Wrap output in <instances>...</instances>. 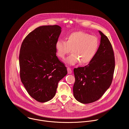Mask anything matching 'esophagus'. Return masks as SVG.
<instances>
[{
    "instance_id": "esophagus-1",
    "label": "esophagus",
    "mask_w": 129,
    "mask_h": 129,
    "mask_svg": "<svg viewBox=\"0 0 129 129\" xmlns=\"http://www.w3.org/2000/svg\"><path fill=\"white\" fill-rule=\"evenodd\" d=\"M67 72L68 74H71L72 73V70L71 69V68H70L69 67L67 68Z\"/></svg>"
}]
</instances>
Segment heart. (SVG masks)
Listing matches in <instances>:
<instances>
[{
  "instance_id": "b5f03b06",
  "label": "heart",
  "mask_w": 129,
  "mask_h": 129,
  "mask_svg": "<svg viewBox=\"0 0 129 129\" xmlns=\"http://www.w3.org/2000/svg\"><path fill=\"white\" fill-rule=\"evenodd\" d=\"M99 46V40L95 36L79 31L69 34L66 41L58 40L55 44L57 56L64 59L71 49L72 54L65 62L69 65H75L79 62L87 64L94 58Z\"/></svg>"
}]
</instances>
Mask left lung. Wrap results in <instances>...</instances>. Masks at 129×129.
I'll return each mask as SVG.
<instances>
[{
  "label": "left lung",
  "instance_id": "8db88e82",
  "mask_svg": "<svg viewBox=\"0 0 129 129\" xmlns=\"http://www.w3.org/2000/svg\"><path fill=\"white\" fill-rule=\"evenodd\" d=\"M101 43L94 58L87 65L75 68V98L83 104L99 100L111 85L115 68L112 45L107 37L99 30Z\"/></svg>",
  "mask_w": 129,
  "mask_h": 129
}]
</instances>
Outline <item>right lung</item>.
Wrapping results in <instances>:
<instances>
[{"label":"right lung","instance_id":"right-lung-1","mask_svg":"<svg viewBox=\"0 0 129 129\" xmlns=\"http://www.w3.org/2000/svg\"><path fill=\"white\" fill-rule=\"evenodd\" d=\"M61 33L57 25L36 28L26 37L19 54L20 77L28 93L40 103L51 100L67 68L56 56L55 44Z\"/></svg>","mask_w":129,"mask_h":129}]
</instances>
